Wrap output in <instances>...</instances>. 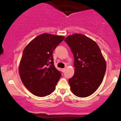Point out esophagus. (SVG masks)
<instances>
[{
	"label": "esophagus",
	"mask_w": 121,
	"mask_h": 121,
	"mask_svg": "<svg viewBox=\"0 0 121 121\" xmlns=\"http://www.w3.org/2000/svg\"><path fill=\"white\" fill-rule=\"evenodd\" d=\"M61 70H62V72H65V68H62V69H61Z\"/></svg>",
	"instance_id": "obj_1"
}]
</instances>
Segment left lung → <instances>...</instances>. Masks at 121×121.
Listing matches in <instances>:
<instances>
[{"label": "left lung", "instance_id": "8db88e82", "mask_svg": "<svg viewBox=\"0 0 121 121\" xmlns=\"http://www.w3.org/2000/svg\"><path fill=\"white\" fill-rule=\"evenodd\" d=\"M74 58L75 73L68 80L71 90L80 97L89 96L102 83L106 63L99 46L84 35L75 34L64 39Z\"/></svg>", "mask_w": 121, "mask_h": 121}]
</instances>
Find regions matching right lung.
Instances as JSON below:
<instances>
[{"mask_svg": "<svg viewBox=\"0 0 121 121\" xmlns=\"http://www.w3.org/2000/svg\"><path fill=\"white\" fill-rule=\"evenodd\" d=\"M64 37L43 34L25 48L19 65L21 80L34 95L44 97L52 93L61 73L54 65L53 52Z\"/></svg>", "mask_w": 121, "mask_h": 121, "instance_id": "obj_1", "label": "right lung"}]
</instances>
